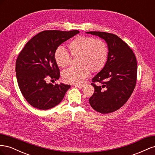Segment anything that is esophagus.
I'll return each instance as SVG.
<instances>
[{"instance_id":"34e87169","label":"esophagus","mask_w":155,"mask_h":155,"mask_svg":"<svg viewBox=\"0 0 155 155\" xmlns=\"http://www.w3.org/2000/svg\"><path fill=\"white\" fill-rule=\"evenodd\" d=\"M75 86H76V87H78L79 88H81L83 87L84 86V84L83 83H80V84H76V85H75Z\"/></svg>"}]
</instances>
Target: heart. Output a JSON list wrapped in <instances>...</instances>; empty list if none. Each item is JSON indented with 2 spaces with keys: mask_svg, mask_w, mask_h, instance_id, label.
<instances>
[{
  "mask_svg": "<svg viewBox=\"0 0 155 155\" xmlns=\"http://www.w3.org/2000/svg\"><path fill=\"white\" fill-rule=\"evenodd\" d=\"M68 53L63 48L55 51L54 59L60 68L68 67L72 58H77L78 67L64 70L62 78L68 83H79L89 74L101 70L107 63L109 48L106 42L89 36H77L67 45Z\"/></svg>",
  "mask_w": 155,
  "mask_h": 155,
  "instance_id": "1",
  "label": "heart"
}]
</instances>
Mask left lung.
Listing matches in <instances>:
<instances>
[{"label":"left lung","mask_w":155,"mask_h":155,"mask_svg":"<svg viewBox=\"0 0 155 155\" xmlns=\"http://www.w3.org/2000/svg\"><path fill=\"white\" fill-rule=\"evenodd\" d=\"M87 33L104 39L109 48L105 67L92 79L94 92L89 98L94 109L109 114L118 110L132 94L137 80V58L118 35L102 31Z\"/></svg>","instance_id":"left-lung-1"}]
</instances>
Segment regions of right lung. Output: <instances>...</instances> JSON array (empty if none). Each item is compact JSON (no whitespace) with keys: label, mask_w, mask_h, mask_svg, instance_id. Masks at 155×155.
I'll return each mask as SVG.
<instances>
[{"label":"right lung","mask_w":155,"mask_h":155,"mask_svg":"<svg viewBox=\"0 0 155 155\" xmlns=\"http://www.w3.org/2000/svg\"><path fill=\"white\" fill-rule=\"evenodd\" d=\"M68 31L45 30L28 42L18 55L15 72L18 87L25 100L40 110L51 109L62 101L70 85L47 83L46 79L57 80L59 69L54 59L58 46L79 34Z\"/></svg>","instance_id":"1"}]
</instances>
